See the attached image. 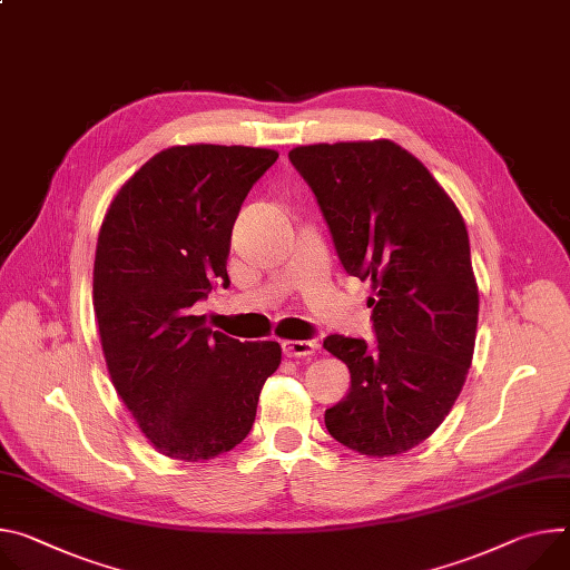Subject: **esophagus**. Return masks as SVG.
<instances>
[{"label": "esophagus", "mask_w": 570, "mask_h": 570, "mask_svg": "<svg viewBox=\"0 0 570 570\" xmlns=\"http://www.w3.org/2000/svg\"><path fill=\"white\" fill-rule=\"evenodd\" d=\"M282 350L286 356L297 358V356H308L316 352V343L314 341H284Z\"/></svg>", "instance_id": "1"}]
</instances>
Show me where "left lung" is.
<instances>
[{
	"label": "left lung",
	"instance_id": "1",
	"mask_svg": "<svg viewBox=\"0 0 570 570\" xmlns=\"http://www.w3.org/2000/svg\"><path fill=\"white\" fill-rule=\"evenodd\" d=\"M288 159L316 193L343 268L373 288L377 345L325 338L352 380L325 425L358 454H402L445 421L473 361L480 291L465 223L389 138L299 145Z\"/></svg>",
	"mask_w": 570,
	"mask_h": 570
}]
</instances>
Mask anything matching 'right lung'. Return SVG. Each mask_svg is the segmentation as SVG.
<instances>
[{"label":"right lung","mask_w":570,"mask_h":570,"mask_svg":"<svg viewBox=\"0 0 570 570\" xmlns=\"http://www.w3.org/2000/svg\"><path fill=\"white\" fill-rule=\"evenodd\" d=\"M279 151L173 145L116 193L101 220L92 306L111 382L147 443L206 461L252 430L258 393L282 364L277 341L240 343L190 306L227 277L232 227Z\"/></svg>","instance_id":"add662e5"}]
</instances>
